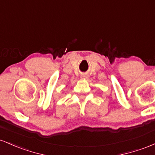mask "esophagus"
Returning <instances> with one entry per match:
<instances>
[{
    "label": "esophagus",
    "mask_w": 155,
    "mask_h": 155,
    "mask_svg": "<svg viewBox=\"0 0 155 155\" xmlns=\"http://www.w3.org/2000/svg\"><path fill=\"white\" fill-rule=\"evenodd\" d=\"M81 78H83V79H86L87 78V75H85V74H81Z\"/></svg>",
    "instance_id": "1"
}]
</instances>
